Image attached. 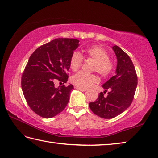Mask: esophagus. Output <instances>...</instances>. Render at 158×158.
Listing matches in <instances>:
<instances>
[{
	"label": "esophagus",
	"instance_id": "34e87169",
	"mask_svg": "<svg viewBox=\"0 0 158 158\" xmlns=\"http://www.w3.org/2000/svg\"><path fill=\"white\" fill-rule=\"evenodd\" d=\"M76 89H79V90L81 91V92H85V91L87 90V89H85V88H79V87H76Z\"/></svg>",
	"mask_w": 158,
	"mask_h": 158
}]
</instances>
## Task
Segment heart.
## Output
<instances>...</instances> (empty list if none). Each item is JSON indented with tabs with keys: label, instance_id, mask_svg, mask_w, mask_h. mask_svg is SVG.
<instances>
[{
	"label": "heart",
	"instance_id": "1",
	"mask_svg": "<svg viewBox=\"0 0 158 158\" xmlns=\"http://www.w3.org/2000/svg\"><path fill=\"white\" fill-rule=\"evenodd\" d=\"M85 58L94 60L93 70H96L103 77H107L114 69L112 61L108 57V52L103 47L98 45H92L83 50ZM83 58L79 52L75 51L70 59V67L73 71L78 70L81 67ZM71 82L77 87L88 88L98 81L95 74L87 73L81 71L71 77Z\"/></svg>",
	"mask_w": 158,
	"mask_h": 158
}]
</instances>
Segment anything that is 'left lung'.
Wrapping results in <instances>:
<instances>
[{"mask_svg":"<svg viewBox=\"0 0 158 158\" xmlns=\"http://www.w3.org/2000/svg\"><path fill=\"white\" fill-rule=\"evenodd\" d=\"M112 49L117 59L116 75L102 85L105 91L100 92L97 99L89 104L92 112L106 119L118 116L130 106L138 84L136 72L129 55L116 45Z\"/></svg>","mask_w":158,"mask_h":158,"instance_id":"obj_1","label":"left lung"}]
</instances>
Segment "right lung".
Masks as SVG:
<instances>
[{"mask_svg":"<svg viewBox=\"0 0 158 158\" xmlns=\"http://www.w3.org/2000/svg\"><path fill=\"white\" fill-rule=\"evenodd\" d=\"M79 42L73 38L55 39L40 46L29 57L22 76V89L31 109L42 118L57 115L69 103L73 85L55 88V83L67 82L70 59Z\"/></svg>","mask_w":158,"mask_h":158,"instance_id":"add662e5","label":"right lung"}]
</instances>
